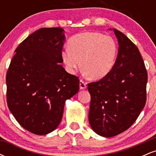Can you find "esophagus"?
<instances>
[{"mask_svg":"<svg viewBox=\"0 0 156 156\" xmlns=\"http://www.w3.org/2000/svg\"><path fill=\"white\" fill-rule=\"evenodd\" d=\"M80 89H85L86 88H87V83L86 82H84L83 80H80Z\"/></svg>","mask_w":156,"mask_h":156,"instance_id":"esophagus-1","label":"esophagus"}]
</instances>
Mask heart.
Instances as JSON below:
<instances>
[{
    "label": "heart",
    "mask_w": 156,
    "mask_h": 156,
    "mask_svg": "<svg viewBox=\"0 0 156 156\" xmlns=\"http://www.w3.org/2000/svg\"><path fill=\"white\" fill-rule=\"evenodd\" d=\"M67 45L68 48L61 53V57L71 73L81 65L82 70L89 78L100 80L108 76L115 64L118 47L110 36L85 32L71 38Z\"/></svg>",
    "instance_id": "heart-1"
}]
</instances>
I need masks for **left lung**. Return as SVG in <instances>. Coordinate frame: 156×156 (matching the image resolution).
I'll return each instance as SVG.
<instances>
[{
  "mask_svg": "<svg viewBox=\"0 0 156 156\" xmlns=\"http://www.w3.org/2000/svg\"><path fill=\"white\" fill-rule=\"evenodd\" d=\"M119 44L112 70L88 84L91 95L89 122L103 137L122 133L136 120L146 103L147 73L139 49L128 37L113 28Z\"/></svg>",
  "mask_w": 156,
  "mask_h": 156,
  "instance_id": "1",
  "label": "left lung"
}]
</instances>
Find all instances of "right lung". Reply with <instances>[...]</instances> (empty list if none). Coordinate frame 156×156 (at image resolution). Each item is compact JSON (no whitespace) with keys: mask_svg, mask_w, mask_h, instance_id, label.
<instances>
[{"mask_svg":"<svg viewBox=\"0 0 156 156\" xmlns=\"http://www.w3.org/2000/svg\"><path fill=\"white\" fill-rule=\"evenodd\" d=\"M61 28H42L15 50L6 73V100L23 128L45 135L57 128L65 101L79 90V79L64 69L62 53L65 35Z\"/></svg>","mask_w":156,"mask_h":156,"instance_id":"1","label":"right lung"}]
</instances>
